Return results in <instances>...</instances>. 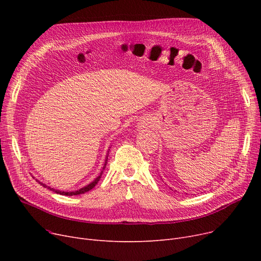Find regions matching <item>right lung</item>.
Listing matches in <instances>:
<instances>
[{"mask_svg":"<svg viewBox=\"0 0 261 261\" xmlns=\"http://www.w3.org/2000/svg\"><path fill=\"white\" fill-rule=\"evenodd\" d=\"M108 159V158H107ZM106 165H107V160H106V163H105V166H103V169H105V167H106ZM101 174H102V172L100 173V175L98 176V177H96V179L92 182V183H90L88 186H86V187H84V188H81V189H79V190H77V191H70V193H67V191H60V190H55L54 188H50V187H47V186H45V184H42V183H40L41 185H43L44 187H47L48 189H50V190H53V191H55V193H57V194H59V195H63V196H77V195H81V194H85V193H87V191H89V190H91L92 188H94L95 187V185L98 183V181H99V179H100V176H101Z\"/></svg>","mask_w":261,"mask_h":261,"instance_id":"add662e5","label":"right lung"}]
</instances>
